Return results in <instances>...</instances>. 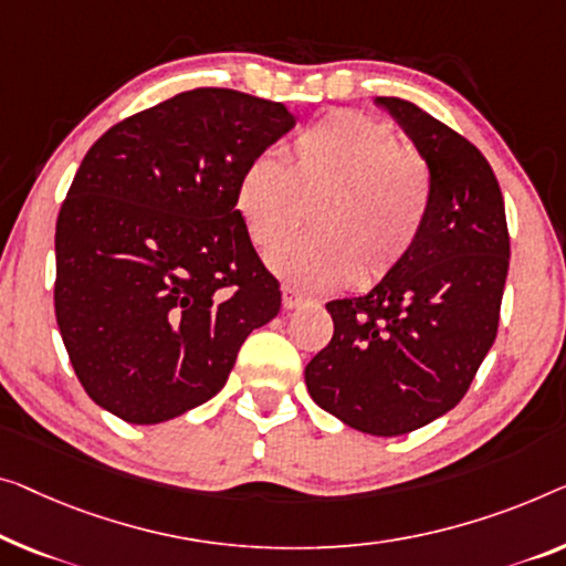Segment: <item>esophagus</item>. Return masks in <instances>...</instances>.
I'll use <instances>...</instances> for the list:
<instances>
[{"instance_id":"34e87169","label":"esophagus","mask_w":566,"mask_h":566,"mask_svg":"<svg viewBox=\"0 0 566 566\" xmlns=\"http://www.w3.org/2000/svg\"><path fill=\"white\" fill-rule=\"evenodd\" d=\"M307 302L305 294H300L297 290H292V286H284L282 290V305L284 310H297Z\"/></svg>"}]
</instances>
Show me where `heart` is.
<instances>
[{
	"label": "heart",
	"mask_w": 566,
	"mask_h": 566,
	"mask_svg": "<svg viewBox=\"0 0 566 566\" xmlns=\"http://www.w3.org/2000/svg\"><path fill=\"white\" fill-rule=\"evenodd\" d=\"M307 198H323L315 233L280 243L266 264L292 290L333 292L374 284L409 259L432 213V177L386 124L333 112L294 137L292 167L259 151L235 177V210L261 249L297 226Z\"/></svg>",
	"instance_id": "b5f03b06"
}]
</instances>
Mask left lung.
<instances>
[{"instance_id": "left-lung-1", "label": "left lung", "mask_w": 566, "mask_h": 566, "mask_svg": "<svg viewBox=\"0 0 566 566\" xmlns=\"http://www.w3.org/2000/svg\"><path fill=\"white\" fill-rule=\"evenodd\" d=\"M432 177V213L401 266L327 302L333 340L310 360L312 401L358 432L399 437L460 403L499 333L509 226L499 180L465 137L417 104L378 96Z\"/></svg>"}]
</instances>
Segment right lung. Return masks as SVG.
<instances>
[{
  "label": "right lung",
  "instance_id": "right-lung-1",
  "mask_svg": "<svg viewBox=\"0 0 566 566\" xmlns=\"http://www.w3.org/2000/svg\"><path fill=\"white\" fill-rule=\"evenodd\" d=\"M294 126L284 104L196 88L112 126L55 226V317L101 409L159 424L223 389L251 331L280 315L233 202L235 177Z\"/></svg>",
  "mask_w": 566,
  "mask_h": 566
}]
</instances>
